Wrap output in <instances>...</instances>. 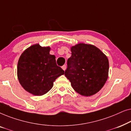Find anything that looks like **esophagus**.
<instances>
[{
    "mask_svg": "<svg viewBox=\"0 0 131 131\" xmlns=\"http://www.w3.org/2000/svg\"><path fill=\"white\" fill-rule=\"evenodd\" d=\"M62 69H63L64 71H65L66 69V65H64L63 66H62Z\"/></svg>",
    "mask_w": 131,
    "mask_h": 131,
    "instance_id": "34e87169",
    "label": "esophagus"
}]
</instances>
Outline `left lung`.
<instances>
[{
	"instance_id": "1",
	"label": "left lung",
	"mask_w": 131,
	"mask_h": 131,
	"mask_svg": "<svg viewBox=\"0 0 131 131\" xmlns=\"http://www.w3.org/2000/svg\"><path fill=\"white\" fill-rule=\"evenodd\" d=\"M65 76L74 90L83 96L95 94L104 86L108 76L106 55L96 46L79 43L71 48Z\"/></svg>"
}]
</instances>
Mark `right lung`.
Wrapping results in <instances>:
<instances>
[{
    "instance_id": "1",
    "label": "right lung",
    "mask_w": 131,
    "mask_h": 131,
    "mask_svg": "<svg viewBox=\"0 0 131 131\" xmlns=\"http://www.w3.org/2000/svg\"><path fill=\"white\" fill-rule=\"evenodd\" d=\"M51 48L33 45L22 53L17 66L18 79L26 91L36 96L45 94L52 88L53 82L64 74L57 65Z\"/></svg>"
}]
</instances>
